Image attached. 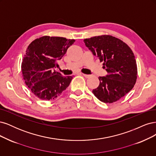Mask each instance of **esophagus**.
Here are the masks:
<instances>
[{
    "label": "esophagus",
    "mask_w": 156,
    "mask_h": 156,
    "mask_svg": "<svg viewBox=\"0 0 156 156\" xmlns=\"http://www.w3.org/2000/svg\"><path fill=\"white\" fill-rule=\"evenodd\" d=\"M83 76L85 77V78H89L90 76H91V75H88V74H82Z\"/></svg>",
    "instance_id": "obj_1"
}]
</instances>
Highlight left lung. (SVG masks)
Here are the masks:
<instances>
[{
    "label": "left lung",
    "mask_w": 156,
    "mask_h": 156,
    "mask_svg": "<svg viewBox=\"0 0 156 156\" xmlns=\"http://www.w3.org/2000/svg\"><path fill=\"white\" fill-rule=\"evenodd\" d=\"M85 46L100 62H104L105 76H100L98 87L93 93L100 101L113 103L125 96L136 82L137 68L134 54L121 40L109 35L83 40Z\"/></svg>",
    "instance_id": "obj_1"
}]
</instances>
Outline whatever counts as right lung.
<instances>
[{
    "instance_id": "add662e5",
    "label": "right lung",
    "mask_w": 156,
    "mask_h": 156,
    "mask_svg": "<svg viewBox=\"0 0 156 156\" xmlns=\"http://www.w3.org/2000/svg\"><path fill=\"white\" fill-rule=\"evenodd\" d=\"M75 41L60 37L43 36L29 44L22 62L25 83L40 99L57 98L69 86L73 76H63L54 68Z\"/></svg>"
}]
</instances>
